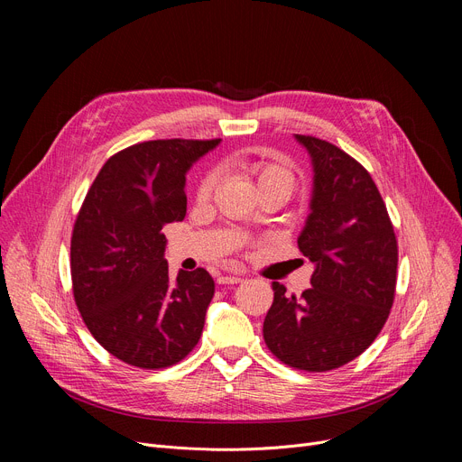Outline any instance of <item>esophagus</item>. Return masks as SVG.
<instances>
[{"label":"esophagus","instance_id":"34e87169","mask_svg":"<svg viewBox=\"0 0 462 462\" xmlns=\"http://www.w3.org/2000/svg\"><path fill=\"white\" fill-rule=\"evenodd\" d=\"M217 281H218V284H237L244 279H241L239 275H221Z\"/></svg>","mask_w":462,"mask_h":462}]
</instances>
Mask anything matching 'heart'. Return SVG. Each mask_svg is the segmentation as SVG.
I'll use <instances>...</instances> for the list:
<instances>
[{
	"label": "heart",
	"instance_id": "1",
	"mask_svg": "<svg viewBox=\"0 0 462 462\" xmlns=\"http://www.w3.org/2000/svg\"><path fill=\"white\" fill-rule=\"evenodd\" d=\"M237 166L256 181L258 190L265 189H284L290 194L296 189L300 181V170L298 166L279 153L270 155H256V157H241L237 161ZM218 176L215 170L206 172L197 187V199L206 202L211 199V194L217 187Z\"/></svg>",
	"mask_w": 462,
	"mask_h": 462
}]
</instances>
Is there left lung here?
<instances>
[{
  "label": "left lung",
  "mask_w": 462,
  "mask_h": 462,
  "mask_svg": "<svg viewBox=\"0 0 462 462\" xmlns=\"http://www.w3.org/2000/svg\"><path fill=\"white\" fill-rule=\"evenodd\" d=\"M312 159L310 215L298 247L314 263L312 288L286 296L273 282L263 341L284 365L326 373L365 352L395 300L399 247L371 174L337 145L296 134Z\"/></svg>",
  "instance_id": "obj_1"
}]
</instances>
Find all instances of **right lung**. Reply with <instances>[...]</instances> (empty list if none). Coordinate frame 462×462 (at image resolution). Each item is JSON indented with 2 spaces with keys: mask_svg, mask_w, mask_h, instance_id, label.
Listing matches in <instances>:
<instances>
[{
  "mask_svg": "<svg viewBox=\"0 0 462 462\" xmlns=\"http://www.w3.org/2000/svg\"><path fill=\"white\" fill-rule=\"evenodd\" d=\"M213 140H150L112 155L70 236L72 296L106 352L138 369L172 367L199 345L215 292L199 268L168 275L164 225L187 213L185 174Z\"/></svg>",
  "mask_w": 462,
  "mask_h": 462,
  "instance_id": "obj_1",
  "label": "right lung"
}]
</instances>
